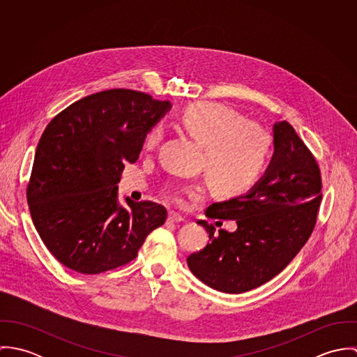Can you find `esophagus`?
<instances>
[{
  "mask_svg": "<svg viewBox=\"0 0 357 357\" xmlns=\"http://www.w3.org/2000/svg\"><path fill=\"white\" fill-rule=\"evenodd\" d=\"M167 221H169V222H176V224H178V222H184L185 220H184L180 214L170 211V213H169V217H167Z\"/></svg>",
  "mask_w": 357,
  "mask_h": 357,
  "instance_id": "34e87169",
  "label": "esophagus"
}]
</instances>
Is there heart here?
Segmentation results:
<instances>
[{"label":"heart","instance_id":"obj_1","mask_svg":"<svg viewBox=\"0 0 357 357\" xmlns=\"http://www.w3.org/2000/svg\"><path fill=\"white\" fill-rule=\"evenodd\" d=\"M180 119L185 132L204 147L202 169L211 187L220 194L242 195L265 174L273 139L264 125L248 121L238 111L217 102H194L184 108ZM163 135L162 123L153 125L144 136V151H153ZM167 191L178 204H184L185 195H202L197 185H174Z\"/></svg>","mask_w":357,"mask_h":357}]
</instances>
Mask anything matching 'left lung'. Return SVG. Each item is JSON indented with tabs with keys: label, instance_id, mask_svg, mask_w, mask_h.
I'll return each mask as SVG.
<instances>
[{
	"label": "left lung",
	"instance_id": "8db88e82",
	"mask_svg": "<svg viewBox=\"0 0 357 357\" xmlns=\"http://www.w3.org/2000/svg\"><path fill=\"white\" fill-rule=\"evenodd\" d=\"M275 153L255 188L210 204L208 218L235 220L236 231L199 221L207 246L188 255L191 272L214 290L239 294L279 275L312 235L321 202V173L313 153L289 122L273 126Z\"/></svg>",
	"mask_w": 357,
	"mask_h": 357
}]
</instances>
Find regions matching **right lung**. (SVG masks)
Returning <instances> with one entry per match:
<instances>
[{
    "mask_svg": "<svg viewBox=\"0 0 357 357\" xmlns=\"http://www.w3.org/2000/svg\"><path fill=\"white\" fill-rule=\"evenodd\" d=\"M170 107L133 89H108L60 111L45 128L27 184V204L44 245L64 266L85 275L133 261L167 211L150 201L118 204L125 165Z\"/></svg>",
    "mask_w": 357,
    "mask_h": 357,
    "instance_id": "add662e5",
    "label": "right lung"
}]
</instances>
